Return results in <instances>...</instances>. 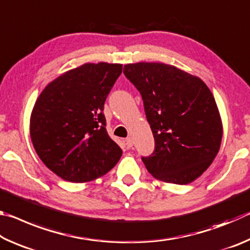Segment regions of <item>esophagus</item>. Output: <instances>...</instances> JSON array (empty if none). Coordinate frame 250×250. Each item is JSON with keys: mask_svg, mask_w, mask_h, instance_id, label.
<instances>
[{"mask_svg": "<svg viewBox=\"0 0 250 250\" xmlns=\"http://www.w3.org/2000/svg\"><path fill=\"white\" fill-rule=\"evenodd\" d=\"M125 145H126V146L128 147H131L133 146V140H132V138L131 137H128L125 139Z\"/></svg>", "mask_w": 250, "mask_h": 250, "instance_id": "obj_1", "label": "esophagus"}]
</instances>
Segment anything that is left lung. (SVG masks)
I'll return each instance as SVG.
<instances>
[{"label":"left lung","mask_w":250,"mask_h":250,"mask_svg":"<svg viewBox=\"0 0 250 250\" xmlns=\"http://www.w3.org/2000/svg\"><path fill=\"white\" fill-rule=\"evenodd\" d=\"M124 74L140 91L155 150L143 163L156 180L185 185L213 162L223 138L214 96L197 76L163 62L125 65Z\"/></svg>","instance_id":"obj_1"}]
</instances>
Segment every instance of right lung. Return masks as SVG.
Here are the masks:
<instances>
[{"label": "right lung", "instance_id": "right-lung-1", "mask_svg": "<svg viewBox=\"0 0 250 250\" xmlns=\"http://www.w3.org/2000/svg\"><path fill=\"white\" fill-rule=\"evenodd\" d=\"M121 71V64L86 62L59 75L36 99L29 119L34 149L62 180H96L120 160L122 150L108 135L103 111Z\"/></svg>", "mask_w": 250, "mask_h": 250}]
</instances>
